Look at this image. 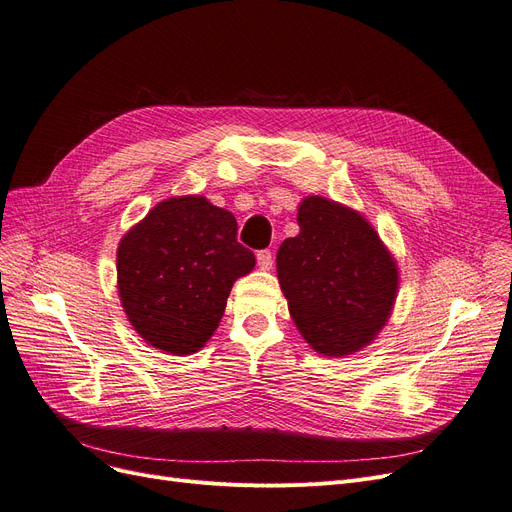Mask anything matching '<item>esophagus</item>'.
Wrapping results in <instances>:
<instances>
[{"mask_svg":"<svg viewBox=\"0 0 512 512\" xmlns=\"http://www.w3.org/2000/svg\"><path fill=\"white\" fill-rule=\"evenodd\" d=\"M256 260H258V267L262 271H269L273 267V254H271V250H260L256 254Z\"/></svg>","mask_w":512,"mask_h":512,"instance_id":"obj_1","label":"esophagus"}]
</instances>
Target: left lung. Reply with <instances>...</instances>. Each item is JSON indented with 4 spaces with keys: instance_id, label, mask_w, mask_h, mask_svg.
I'll return each mask as SVG.
<instances>
[{
    "instance_id": "left-lung-1",
    "label": "left lung",
    "mask_w": 512,
    "mask_h": 512,
    "mask_svg": "<svg viewBox=\"0 0 512 512\" xmlns=\"http://www.w3.org/2000/svg\"><path fill=\"white\" fill-rule=\"evenodd\" d=\"M300 233L277 252V279L302 338L325 357H346L376 340L393 313L397 260L372 222L342 203L309 195Z\"/></svg>"
}]
</instances>
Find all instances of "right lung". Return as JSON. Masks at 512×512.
<instances>
[{
	"label": "right lung",
	"instance_id": "add662e5",
	"mask_svg": "<svg viewBox=\"0 0 512 512\" xmlns=\"http://www.w3.org/2000/svg\"><path fill=\"white\" fill-rule=\"evenodd\" d=\"M254 264L229 210L203 195L170 197L121 237L117 292L142 340L185 357L212 338L233 283Z\"/></svg>",
	"mask_w": 512,
	"mask_h": 512
}]
</instances>
